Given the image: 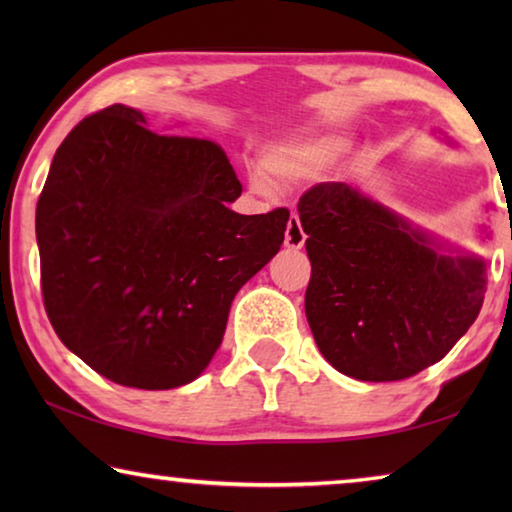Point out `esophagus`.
<instances>
[{"instance_id":"1","label":"esophagus","mask_w":512,"mask_h":512,"mask_svg":"<svg viewBox=\"0 0 512 512\" xmlns=\"http://www.w3.org/2000/svg\"><path fill=\"white\" fill-rule=\"evenodd\" d=\"M305 241H307V235H305V230H302L300 219L296 214H291V219L287 223V232H284V246L298 250L305 246Z\"/></svg>"}]
</instances>
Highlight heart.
Returning a JSON list of instances; mask_svg holds the SVG:
<instances>
[{
  "instance_id": "1",
  "label": "heart",
  "mask_w": 512,
  "mask_h": 512,
  "mask_svg": "<svg viewBox=\"0 0 512 512\" xmlns=\"http://www.w3.org/2000/svg\"><path fill=\"white\" fill-rule=\"evenodd\" d=\"M345 135H293L268 144L259 155V169L250 171V187L259 194L275 185H300L318 180L350 151Z\"/></svg>"
}]
</instances>
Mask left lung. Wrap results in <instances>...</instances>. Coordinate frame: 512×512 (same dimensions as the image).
<instances>
[{
  "instance_id": "obj_1",
  "label": "left lung",
  "mask_w": 512,
  "mask_h": 512,
  "mask_svg": "<svg viewBox=\"0 0 512 512\" xmlns=\"http://www.w3.org/2000/svg\"><path fill=\"white\" fill-rule=\"evenodd\" d=\"M311 280L305 311L323 357L361 381L433 366L483 305V257L449 246L348 183L298 203Z\"/></svg>"
}]
</instances>
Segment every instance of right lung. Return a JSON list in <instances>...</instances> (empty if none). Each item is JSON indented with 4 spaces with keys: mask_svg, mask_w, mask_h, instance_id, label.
<instances>
[{
    "mask_svg": "<svg viewBox=\"0 0 512 512\" xmlns=\"http://www.w3.org/2000/svg\"><path fill=\"white\" fill-rule=\"evenodd\" d=\"M146 126L115 103L65 137L36 239L65 348L115 384L167 391L210 366L232 300L277 255L289 210L232 212L241 183L221 146Z\"/></svg>",
    "mask_w": 512,
    "mask_h": 512,
    "instance_id": "obj_1",
    "label": "right lung"
}]
</instances>
